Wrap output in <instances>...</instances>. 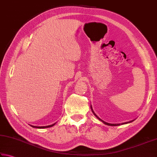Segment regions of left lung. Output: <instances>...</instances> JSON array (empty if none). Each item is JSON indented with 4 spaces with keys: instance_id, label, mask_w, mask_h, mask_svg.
Listing matches in <instances>:
<instances>
[{
    "instance_id": "1",
    "label": "left lung",
    "mask_w": 157,
    "mask_h": 157,
    "mask_svg": "<svg viewBox=\"0 0 157 157\" xmlns=\"http://www.w3.org/2000/svg\"><path fill=\"white\" fill-rule=\"evenodd\" d=\"M91 111L93 112V113H94V115H95V116L98 118V119L99 120H100L101 121V122H102L103 123L105 124H106V125H108V126H120V125H122V124H128V123H131V122H133V121L135 120H131V121H129V122H124V123H122V124H110V123H107V122H105V121H103V120H102L101 119H100V117H98L96 115V114L94 113V111H93V109H92V106H91Z\"/></svg>"
}]
</instances>
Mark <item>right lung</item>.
Listing matches in <instances>:
<instances>
[{
	"instance_id": "1",
	"label": "right lung",
	"mask_w": 157,
	"mask_h": 157,
	"mask_svg": "<svg viewBox=\"0 0 157 157\" xmlns=\"http://www.w3.org/2000/svg\"><path fill=\"white\" fill-rule=\"evenodd\" d=\"M55 124H51V125H48V126H32L31 125L32 127H33V128H50V127H52Z\"/></svg>"
}]
</instances>
